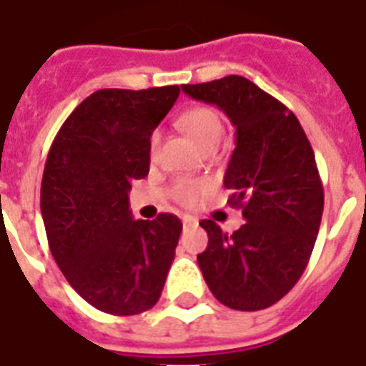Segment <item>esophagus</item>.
I'll use <instances>...</instances> for the list:
<instances>
[{
  "instance_id": "1",
  "label": "esophagus",
  "mask_w": 366,
  "mask_h": 366,
  "mask_svg": "<svg viewBox=\"0 0 366 366\" xmlns=\"http://www.w3.org/2000/svg\"><path fill=\"white\" fill-rule=\"evenodd\" d=\"M182 224H184V228H186V226H195V224H197V220L192 217H182Z\"/></svg>"
}]
</instances>
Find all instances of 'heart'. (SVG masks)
<instances>
[{"instance_id": "1", "label": "heart", "mask_w": 366, "mask_h": 366, "mask_svg": "<svg viewBox=\"0 0 366 366\" xmlns=\"http://www.w3.org/2000/svg\"><path fill=\"white\" fill-rule=\"evenodd\" d=\"M180 125L197 142V146H201L203 149L218 146L220 140H222V117H220V114L214 108H209V106H197V108H192V110L186 112L180 117ZM159 132H152V137H149V155H152V159L159 152ZM209 189H211V184L207 182V180L180 178V180H177L171 186V195L172 199L180 203V205L195 207L205 197Z\"/></svg>"}]
</instances>
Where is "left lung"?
Returning a JSON list of instances; mask_svg holds the SVG:
<instances>
[{
	"instance_id": "left-lung-1",
	"label": "left lung",
	"mask_w": 366,
	"mask_h": 366,
	"mask_svg": "<svg viewBox=\"0 0 366 366\" xmlns=\"http://www.w3.org/2000/svg\"><path fill=\"white\" fill-rule=\"evenodd\" d=\"M192 99L217 104L235 127L226 169L228 203L247 222L232 235L212 220L197 254L218 302L258 312L279 302L306 269L323 217L325 194L312 144L292 112L241 76L182 85Z\"/></svg>"
}]
</instances>
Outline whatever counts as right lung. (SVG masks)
Masks as SVG:
<instances>
[{
  "label": "right lung",
  "instance_id": "1",
  "mask_svg": "<svg viewBox=\"0 0 366 366\" xmlns=\"http://www.w3.org/2000/svg\"><path fill=\"white\" fill-rule=\"evenodd\" d=\"M180 87L100 89L56 132L41 180L54 262L91 306L137 315L157 304L182 232L178 217L134 220L129 189L149 171V137Z\"/></svg>",
  "mask_w": 366,
  "mask_h": 366
}]
</instances>
